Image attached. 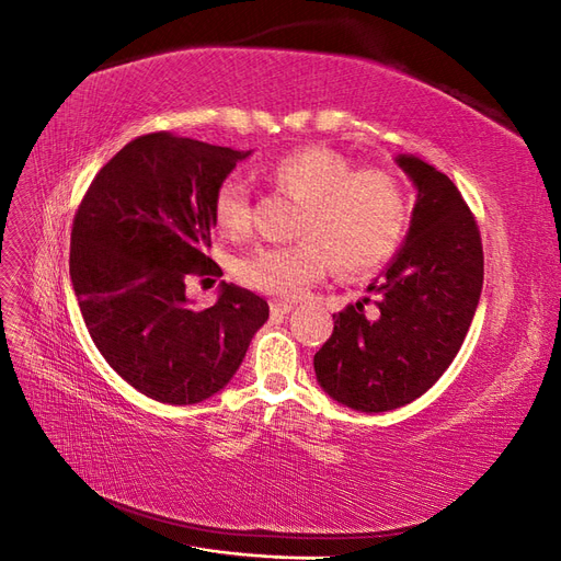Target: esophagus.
Segmentation results:
<instances>
[{"label": "esophagus", "mask_w": 561, "mask_h": 561, "mask_svg": "<svg viewBox=\"0 0 561 561\" xmlns=\"http://www.w3.org/2000/svg\"><path fill=\"white\" fill-rule=\"evenodd\" d=\"M293 307H295V304H293V301H287V299H274V301H271V311H274V313H280V316L290 313V311H293Z\"/></svg>", "instance_id": "esophagus-1"}]
</instances>
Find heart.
<instances>
[{
	"mask_svg": "<svg viewBox=\"0 0 561 561\" xmlns=\"http://www.w3.org/2000/svg\"><path fill=\"white\" fill-rule=\"evenodd\" d=\"M278 192L299 201L287 245H257L233 262L245 287L293 297L332 266L339 276H363L393 257L410 225L402 182L386 168H358L328 147L285 151L264 168ZM217 229L241 239L250 231V190L241 178L219 182L213 196Z\"/></svg>",
	"mask_w": 561,
	"mask_h": 561,
	"instance_id": "b5f03b06",
	"label": "heart"
}]
</instances>
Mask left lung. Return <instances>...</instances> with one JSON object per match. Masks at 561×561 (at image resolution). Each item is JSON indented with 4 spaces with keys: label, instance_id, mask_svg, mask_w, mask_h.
<instances>
[{
    "label": "left lung",
    "instance_id": "1",
    "mask_svg": "<svg viewBox=\"0 0 561 561\" xmlns=\"http://www.w3.org/2000/svg\"><path fill=\"white\" fill-rule=\"evenodd\" d=\"M416 186L402 250L367 290L371 300L334 313L313 355L318 383L358 412H388L416 400L456 358L484 280L480 227L456 184L416 157H398Z\"/></svg>",
    "mask_w": 561,
    "mask_h": 561
}]
</instances>
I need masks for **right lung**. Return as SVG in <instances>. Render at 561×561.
Segmentation results:
<instances>
[{
    "label": "right lung",
    "instance_id": "right-lung-1",
    "mask_svg": "<svg viewBox=\"0 0 561 561\" xmlns=\"http://www.w3.org/2000/svg\"><path fill=\"white\" fill-rule=\"evenodd\" d=\"M250 151L159 130L130 140L83 194L70 276L93 344L118 377L165 404H194L225 388L268 318V304L222 283L194 309L190 276H219L208 257L213 196Z\"/></svg>",
    "mask_w": 561,
    "mask_h": 561
}]
</instances>
